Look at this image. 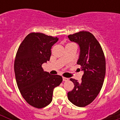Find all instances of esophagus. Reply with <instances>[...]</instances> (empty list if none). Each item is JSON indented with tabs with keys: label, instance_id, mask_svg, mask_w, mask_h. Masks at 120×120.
<instances>
[{
	"label": "esophagus",
	"instance_id": "esophagus-1",
	"mask_svg": "<svg viewBox=\"0 0 120 120\" xmlns=\"http://www.w3.org/2000/svg\"><path fill=\"white\" fill-rule=\"evenodd\" d=\"M62 79H63V81H67V80H68V78L64 77H62Z\"/></svg>",
	"mask_w": 120,
	"mask_h": 120
}]
</instances>
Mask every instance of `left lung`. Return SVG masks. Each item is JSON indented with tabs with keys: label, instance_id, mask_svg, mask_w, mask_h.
Listing matches in <instances>:
<instances>
[{
	"label": "left lung",
	"instance_id": "left-lung-1",
	"mask_svg": "<svg viewBox=\"0 0 120 120\" xmlns=\"http://www.w3.org/2000/svg\"><path fill=\"white\" fill-rule=\"evenodd\" d=\"M68 37L79 45L77 64L83 71L80 82L70 79L75 87L68 93V98L75 105L85 107L93 101L101 90L106 74L105 58L101 45L91 33L80 31Z\"/></svg>",
	"mask_w": 120,
	"mask_h": 120
}]
</instances>
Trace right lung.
<instances>
[{
	"label": "right lung",
	"instance_id": "right-lung-1",
	"mask_svg": "<svg viewBox=\"0 0 120 120\" xmlns=\"http://www.w3.org/2000/svg\"><path fill=\"white\" fill-rule=\"evenodd\" d=\"M57 37L32 32L20 45L14 61L17 84L24 100L30 105L43 108L52 101L53 90L61 84L62 76L44 71L42 64L49 61L51 48Z\"/></svg>",
	"mask_w": 120,
	"mask_h": 120
}]
</instances>
